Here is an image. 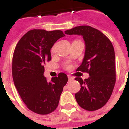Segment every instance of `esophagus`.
Listing matches in <instances>:
<instances>
[{
  "instance_id": "esophagus-1",
  "label": "esophagus",
  "mask_w": 129,
  "mask_h": 129,
  "mask_svg": "<svg viewBox=\"0 0 129 129\" xmlns=\"http://www.w3.org/2000/svg\"><path fill=\"white\" fill-rule=\"evenodd\" d=\"M68 80H69V81H71V80H72V79H74L73 77H71V76H70V75H68Z\"/></svg>"
}]
</instances>
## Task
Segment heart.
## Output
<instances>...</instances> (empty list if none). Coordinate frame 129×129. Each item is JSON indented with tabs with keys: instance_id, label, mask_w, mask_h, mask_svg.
<instances>
[{
	"instance_id": "b5f03b06",
	"label": "heart",
	"mask_w": 129,
	"mask_h": 129,
	"mask_svg": "<svg viewBox=\"0 0 129 129\" xmlns=\"http://www.w3.org/2000/svg\"><path fill=\"white\" fill-rule=\"evenodd\" d=\"M66 68H70V66H69V65H68L67 66H66Z\"/></svg>"
}]
</instances>
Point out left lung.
<instances>
[{
    "instance_id": "8db88e82",
    "label": "left lung",
    "mask_w": 129,
    "mask_h": 129,
    "mask_svg": "<svg viewBox=\"0 0 129 129\" xmlns=\"http://www.w3.org/2000/svg\"><path fill=\"white\" fill-rule=\"evenodd\" d=\"M67 35H81L85 51L77 71L88 72L89 77L83 80L76 77L81 89L75 94L79 105L87 111L103 107L111 96L115 83V52L108 38L89 26H79L65 31Z\"/></svg>"
}]
</instances>
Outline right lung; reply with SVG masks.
I'll use <instances>...</instances> for the list:
<instances>
[{"mask_svg":"<svg viewBox=\"0 0 129 129\" xmlns=\"http://www.w3.org/2000/svg\"><path fill=\"white\" fill-rule=\"evenodd\" d=\"M61 30L34 29L17 44L12 61L14 85L26 107L34 113L46 115L56 109L68 77L63 72L48 81L44 65L51 60L50 49L64 37Z\"/></svg>","mask_w":129,"mask_h":129,"instance_id":"1","label":"right lung"}]
</instances>
